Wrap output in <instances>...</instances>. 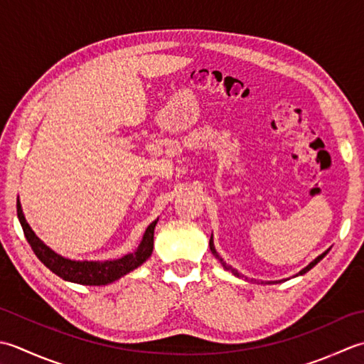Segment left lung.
Returning <instances> with one entry per match:
<instances>
[{"mask_svg": "<svg viewBox=\"0 0 364 364\" xmlns=\"http://www.w3.org/2000/svg\"><path fill=\"white\" fill-rule=\"evenodd\" d=\"M209 245H210V251H212V253H213L215 256H217V257L220 259V261H221V264H223V267H225V269H226V270H231V272L234 273V275H235V277H240V273H239V272H237L235 269H232V267H231V265H226V262L223 261V259H221V257H220V256L217 255V251H215V247H213V239H212V237H210V242H209ZM327 253H328V250H327V251H325V253H322L321 256H317V257L314 259V261H313V262H311L309 265H306V267H305V269H303V270H300L299 273H296V277H299V275H305V273H306V272H309L311 269H313V267H314V265H316L317 262H321V261H322V259L325 257V255H327Z\"/></svg>", "mask_w": 364, "mask_h": 364, "instance_id": "left-lung-1", "label": "left lung"}]
</instances>
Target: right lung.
Listing matches in <instances>:
<instances>
[{"mask_svg": "<svg viewBox=\"0 0 364 364\" xmlns=\"http://www.w3.org/2000/svg\"><path fill=\"white\" fill-rule=\"evenodd\" d=\"M17 215L20 220V225L23 228V232L28 243L31 245L34 255L39 257V261L48 267V269L56 273L59 278L70 283L85 284V286H105L113 283V281L119 279L121 277L127 275L129 272L135 270L143 262H146L154 250V229L159 220L152 221L147 226L146 232L138 245L136 251L122 256L121 259H114V261H72V259H65L55 253L53 250L48 248L39 237L34 234V231L26 223V218L21 210V204L17 199Z\"/></svg>", "mask_w": 364, "mask_h": 364, "instance_id": "obj_1", "label": "right lung"}]
</instances>
